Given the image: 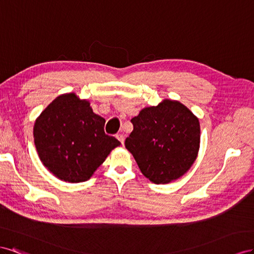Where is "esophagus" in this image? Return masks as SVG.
Instances as JSON below:
<instances>
[{
  "label": "esophagus",
  "mask_w": 254,
  "mask_h": 254,
  "mask_svg": "<svg viewBox=\"0 0 254 254\" xmlns=\"http://www.w3.org/2000/svg\"><path fill=\"white\" fill-rule=\"evenodd\" d=\"M117 139L123 144V143H125V135H123V134H118L117 135Z\"/></svg>",
  "instance_id": "34e87169"
}]
</instances>
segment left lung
I'll return each mask as SVG.
<instances>
[{"mask_svg": "<svg viewBox=\"0 0 254 254\" xmlns=\"http://www.w3.org/2000/svg\"><path fill=\"white\" fill-rule=\"evenodd\" d=\"M131 122L126 148L152 183L168 184L190 169L200 148V123L184 104L165 99L142 108Z\"/></svg>", "mask_w": 254, "mask_h": 254, "instance_id": "left-lung-1", "label": "left lung"}]
</instances>
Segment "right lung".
<instances>
[{
    "mask_svg": "<svg viewBox=\"0 0 254 254\" xmlns=\"http://www.w3.org/2000/svg\"><path fill=\"white\" fill-rule=\"evenodd\" d=\"M105 119L93 113L90 102L76 93L54 99L34 125V142L43 166L62 181L79 183L120 146L104 132Z\"/></svg>",
    "mask_w": 254,
    "mask_h": 254,
    "instance_id": "1",
    "label": "right lung"
}]
</instances>
